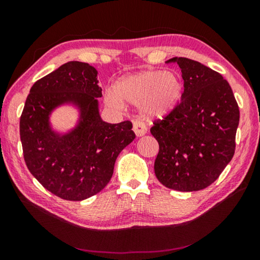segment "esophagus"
<instances>
[{
	"label": "esophagus",
	"instance_id": "esophagus-1",
	"mask_svg": "<svg viewBox=\"0 0 260 260\" xmlns=\"http://www.w3.org/2000/svg\"><path fill=\"white\" fill-rule=\"evenodd\" d=\"M133 131H134L135 135L138 136V138H140V136H143L147 133V127L143 124V122L135 120L133 122Z\"/></svg>",
	"mask_w": 260,
	"mask_h": 260
}]
</instances>
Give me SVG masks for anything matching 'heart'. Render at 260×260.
<instances>
[{
	"instance_id": "b5f03b06",
	"label": "heart",
	"mask_w": 260,
	"mask_h": 260,
	"mask_svg": "<svg viewBox=\"0 0 260 260\" xmlns=\"http://www.w3.org/2000/svg\"><path fill=\"white\" fill-rule=\"evenodd\" d=\"M108 90L105 102L120 109L124 102L140 105V111L147 119H164L172 114L183 96V82L177 73L160 70L142 71L126 76Z\"/></svg>"
}]
</instances>
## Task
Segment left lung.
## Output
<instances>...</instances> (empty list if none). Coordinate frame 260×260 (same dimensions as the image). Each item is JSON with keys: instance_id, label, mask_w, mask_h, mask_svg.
I'll use <instances>...</instances> for the list:
<instances>
[{"instance_id": "1", "label": "left lung", "mask_w": 260, "mask_h": 260, "mask_svg": "<svg viewBox=\"0 0 260 260\" xmlns=\"http://www.w3.org/2000/svg\"><path fill=\"white\" fill-rule=\"evenodd\" d=\"M169 61L181 69L184 90L177 110L150 129L159 144L155 174L170 189L202 190L234 156L239 105L221 74L184 57Z\"/></svg>"}]
</instances>
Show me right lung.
I'll return each instance as SVG.
<instances>
[{
  "label": "right lung",
  "mask_w": 260,
  "mask_h": 260,
  "mask_svg": "<svg viewBox=\"0 0 260 260\" xmlns=\"http://www.w3.org/2000/svg\"><path fill=\"white\" fill-rule=\"evenodd\" d=\"M98 74L82 61L61 65L32 86L20 117L26 166L47 190L67 201H83L102 190L118 155L135 139L131 121L109 124L101 118ZM67 105L78 113L76 125L57 131L51 114Z\"/></svg>",
  "instance_id": "add662e5"
}]
</instances>
